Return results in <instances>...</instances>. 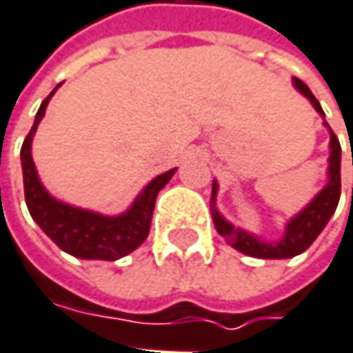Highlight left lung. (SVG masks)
<instances>
[{
    "instance_id": "8db88e82",
    "label": "left lung",
    "mask_w": 353,
    "mask_h": 353,
    "mask_svg": "<svg viewBox=\"0 0 353 353\" xmlns=\"http://www.w3.org/2000/svg\"><path fill=\"white\" fill-rule=\"evenodd\" d=\"M293 86L303 94L305 99H309V103L313 105V109L321 114L323 125L330 129V165H327V183L321 188V192L305 206L299 214H295L287 226H285V234L283 239L276 242H267L259 236H254L252 232H246L242 228H236L234 224H230L216 208V194H218V181H212V220L214 226L218 230L220 236H224L226 242L241 250L248 256L254 259H293L297 254L305 252L313 241L321 234V230L325 228V224L330 222V218L334 216L339 202V194H341V147L337 141L336 133L332 131V127L325 121V112L321 109L319 101L313 97V92L309 90V86L299 79H293Z\"/></svg>"
}]
</instances>
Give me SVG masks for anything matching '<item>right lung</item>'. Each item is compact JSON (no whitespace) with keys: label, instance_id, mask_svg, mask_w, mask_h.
<instances>
[{"label":"right lung","instance_id":"right-lung-1","mask_svg":"<svg viewBox=\"0 0 353 353\" xmlns=\"http://www.w3.org/2000/svg\"><path fill=\"white\" fill-rule=\"evenodd\" d=\"M60 86V84H58ZM58 86L42 101L36 112L34 127L30 129L21 145V172H23V194L26 204L36 220V224L56 242L64 252L84 259V261H117L127 256L137 246H141L151 228V216L155 208V198L161 188L176 174V168L153 177L141 194L135 198L131 208L119 216H105L92 210L77 208L50 196L42 185L34 159H32V139L46 112L52 94Z\"/></svg>","mask_w":353,"mask_h":353}]
</instances>
